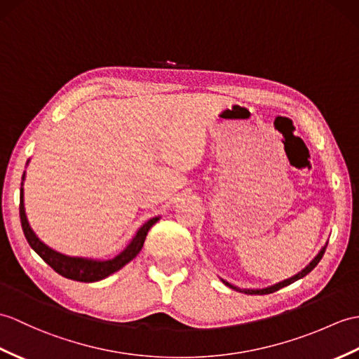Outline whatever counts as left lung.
Returning <instances> with one entry per match:
<instances>
[{"instance_id":"obj_1","label":"left lung","mask_w":359,"mask_h":359,"mask_svg":"<svg viewBox=\"0 0 359 359\" xmlns=\"http://www.w3.org/2000/svg\"><path fill=\"white\" fill-rule=\"evenodd\" d=\"M326 248H327V243L320 249V252L313 257V260H312L309 264H307L304 269H302L298 273L292 275V277H290V278H286V280H283V281L275 283V285L268 286V287H262V289H240V287H237V286H234V285H231V283H228V281H224V280H222V278H220V280L223 281V285H226V286H229L231 289L238 290V292H243V294H248V295H266V294H272V292H275V290H278V289H281V287L292 285V283H295L297 280L306 277V275L309 273V272L315 268V266L320 263V260H321L323 255H324V251H326Z\"/></svg>"}]
</instances>
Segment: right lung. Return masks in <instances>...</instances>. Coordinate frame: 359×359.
<instances>
[{
	"mask_svg": "<svg viewBox=\"0 0 359 359\" xmlns=\"http://www.w3.org/2000/svg\"><path fill=\"white\" fill-rule=\"evenodd\" d=\"M29 162L30 161H27L26 165H29ZM24 179H26V171L22 174V182H21V189H20V217H21V226L24 231V236H26L33 251L43 258L50 268L55 269L57 273L62 275V277L74 280V281L93 283V281H99L110 277L111 273L122 269L125 264H128L133 258L140 252L148 231L151 229L154 223L161 220V215H156V217L147 220L136 231L135 237H133L130 240V243L123 248V251H121L113 258H90V257L67 255L46 245L44 241L36 236V232L32 229L30 223L27 220L26 206H24Z\"/></svg>",
	"mask_w": 359,
	"mask_h": 359,
	"instance_id": "obj_1",
	"label": "right lung"
}]
</instances>
